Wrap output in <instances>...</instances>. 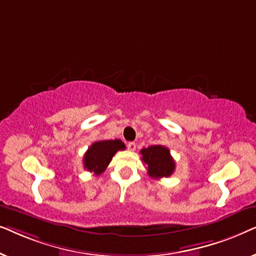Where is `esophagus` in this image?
Masks as SVG:
<instances>
[{
	"label": "esophagus",
	"instance_id": "esophagus-1",
	"mask_svg": "<svg viewBox=\"0 0 256 256\" xmlns=\"http://www.w3.org/2000/svg\"><path fill=\"white\" fill-rule=\"evenodd\" d=\"M127 148H128V150H130V152H134V150L136 149V143L135 142H129L127 144Z\"/></svg>",
	"mask_w": 256,
	"mask_h": 256
}]
</instances>
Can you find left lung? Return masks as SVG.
Here are the masks:
<instances>
[{"instance_id":"1","label":"left lung","mask_w":256,"mask_h":256,"mask_svg":"<svg viewBox=\"0 0 256 256\" xmlns=\"http://www.w3.org/2000/svg\"><path fill=\"white\" fill-rule=\"evenodd\" d=\"M142 160L146 163L148 174L150 177L158 178L169 177L172 174L176 168L172 156L170 155V150L163 146H150L148 148H143L141 152Z\"/></svg>"}]
</instances>
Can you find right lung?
I'll return each instance as SVG.
<instances>
[{
  "label": "right lung",
  "mask_w": 256,
  "mask_h": 256,
  "mask_svg": "<svg viewBox=\"0 0 256 256\" xmlns=\"http://www.w3.org/2000/svg\"><path fill=\"white\" fill-rule=\"evenodd\" d=\"M121 140H104L94 142L84 155V168L96 176L102 174L118 150H124Z\"/></svg>",
  "instance_id": "add662e5"
}]
</instances>
